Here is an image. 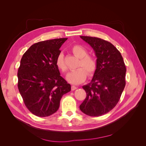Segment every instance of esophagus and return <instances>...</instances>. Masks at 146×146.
Returning a JSON list of instances; mask_svg holds the SVG:
<instances>
[{
	"instance_id": "esophagus-1",
	"label": "esophagus",
	"mask_w": 146,
	"mask_h": 146,
	"mask_svg": "<svg viewBox=\"0 0 146 146\" xmlns=\"http://www.w3.org/2000/svg\"><path fill=\"white\" fill-rule=\"evenodd\" d=\"M77 87H76V86H71V90H72V91H74V90H77Z\"/></svg>"
}]
</instances>
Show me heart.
<instances>
[{
  "label": "heart",
  "mask_w": 146,
  "mask_h": 146,
  "mask_svg": "<svg viewBox=\"0 0 146 146\" xmlns=\"http://www.w3.org/2000/svg\"><path fill=\"white\" fill-rule=\"evenodd\" d=\"M71 50L75 55L80 58L78 67L82 68H78L70 72L66 76V79L70 83L78 85V84L83 83L86 80L87 73L89 76L93 75L96 69L97 62L93 56L87 55L88 51L82 46H74L71 48ZM55 64L56 67L62 72L67 71L68 68L65 63L64 55L62 53H60L57 56Z\"/></svg>",
  "instance_id": "b5f03b06"
}]
</instances>
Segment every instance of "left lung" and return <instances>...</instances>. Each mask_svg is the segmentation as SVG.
<instances>
[{"label": "left lung", "mask_w": 146, "mask_h": 146, "mask_svg": "<svg viewBox=\"0 0 146 146\" xmlns=\"http://www.w3.org/2000/svg\"><path fill=\"white\" fill-rule=\"evenodd\" d=\"M80 37L93 48L97 57L93 77L82 87L86 98L80 109L86 115L98 117L111 111L120 99L125 86L126 68L120 52L111 43L99 38Z\"/></svg>", "instance_id": "obj_1"}]
</instances>
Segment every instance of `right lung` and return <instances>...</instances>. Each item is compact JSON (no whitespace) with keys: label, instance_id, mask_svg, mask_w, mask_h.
I'll use <instances>...</instances> for the list:
<instances>
[{"label":"right lung","instance_id":"right-lung-1","mask_svg":"<svg viewBox=\"0 0 146 146\" xmlns=\"http://www.w3.org/2000/svg\"><path fill=\"white\" fill-rule=\"evenodd\" d=\"M67 39L35 43L22 57L17 86L26 107L35 116L46 117L55 113L62 96L71 90L55 64L60 48Z\"/></svg>","mask_w":146,"mask_h":146}]
</instances>
